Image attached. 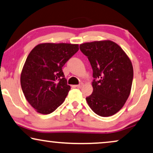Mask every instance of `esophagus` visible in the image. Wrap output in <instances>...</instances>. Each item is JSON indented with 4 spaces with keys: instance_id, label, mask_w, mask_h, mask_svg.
<instances>
[{
    "instance_id": "obj_1",
    "label": "esophagus",
    "mask_w": 153,
    "mask_h": 153,
    "mask_svg": "<svg viewBox=\"0 0 153 153\" xmlns=\"http://www.w3.org/2000/svg\"><path fill=\"white\" fill-rule=\"evenodd\" d=\"M82 85H83L82 83H80V84L77 85H75V87H76L77 88H82Z\"/></svg>"
}]
</instances>
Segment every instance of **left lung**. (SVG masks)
<instances>
[{"label": "left lung", "instance_id": "left-lung-1", "mask_svg": "<svg viewBox=\"0 0 153 153\" xmlns=\"http://www.w3.org/2000/svg\"><path fill=\"white\" fill-rule=\"evenodd\" d=\"M80 49L93 71V92L86 97L88 105L100 117L115 114L131 92L133 78L131 60L117 44L109 40L82 44Z\"/></svg>", "mask_w": 153, "mask_h": 153}]
</instances>
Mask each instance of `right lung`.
<instances>
[{"instance_id":"add662e5","label":"right lung","mask_w":153,"mask_h":153,"mask_svg":"<svg viewBox=\"0 0 153 153\" xmlns=\"http://www.w3.org/2000/svg\"><path fill=\"white\" fill-rule=\"evenodd\" d=\"M78 49V44L44 43L29 53L20 83L26 100L39 113L51 114L64 102L71 86L62 68Z\"/></svg>"}]
</instances>
